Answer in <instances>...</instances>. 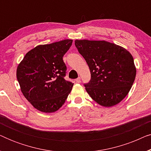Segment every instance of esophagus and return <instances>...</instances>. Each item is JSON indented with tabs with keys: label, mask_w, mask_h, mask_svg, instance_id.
Instances as JSON below:
<instances>
[{
	"label": "esophagus",
	"mask_w": 151,
	"mask_h": 151,
	"mask_svg": "<svg viewBox=\"0 0 151 151\" xmlns=\"http://www.w3.org/2000/svg\"><path fill=\"white\" fill-rule=\"evenodd\" d=\"M80 81H81V79H80V77H78L77 79H76V83H80Z\"/></svg>",
	"instance_id": "esophagus-1"
}]
</instances>
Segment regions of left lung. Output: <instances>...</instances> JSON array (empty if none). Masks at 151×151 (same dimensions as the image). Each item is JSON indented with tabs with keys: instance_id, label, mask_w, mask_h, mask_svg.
Returning <instances> with one entry per match:
<instances>
[{
	"instance_id": "8db88e82",
	"label": "left lung",
	"mask_w": 151,
	"mask_h": 151,
	"mask_svg": "<svg viewBox=\"0 0 151 151\" xmlns=\"http://www.w3.org/2000/svg\"><path fill=\"white\" fill-rule=\"evenodd\" d=\"M75 45L89 67L91 78L84 86L91 98L105 107L120 102L131 90L136 76L131 53L105 40H76Z\"/></svg>"
}]
</instances>
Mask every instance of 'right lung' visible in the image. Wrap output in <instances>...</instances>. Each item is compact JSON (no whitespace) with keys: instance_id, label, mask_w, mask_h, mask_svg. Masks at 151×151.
Returning a JSON list of instances; mask_svg holds the SVG:
<instances>
[{"instance_id":"right-lung-1","label":"right lung","mask_w":151,"mask_h":151,"mask_svg":"<svg viewBox=\"0 0 151 151\" xmlns=\"http://www.w3.org/2000/svg\"><path fill=\"white\" fill-rule=\"evenodd\" d=\"M72 40L40 45L28 51L16 70L20 90L33 106L44 113L58 110L65 102L73 83L65 79L63 57Z\"/></svg>"}]
</instances>
